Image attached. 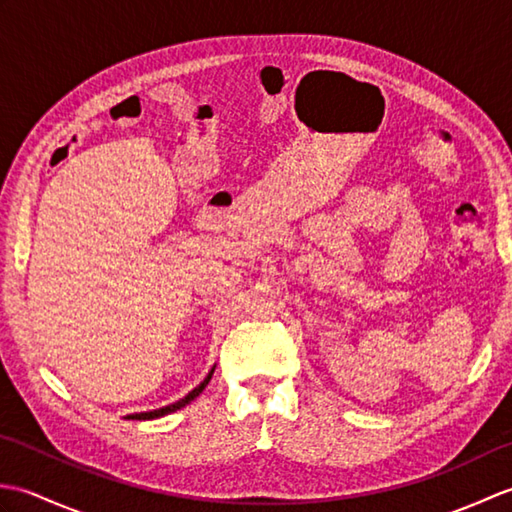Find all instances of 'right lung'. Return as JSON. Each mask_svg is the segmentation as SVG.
I'll use <instances>...</instances> for the list:
<instances>
[{"instance_id":"obj_1","label":"right lung","mask_w":512,"mask_h":512,"mask_svg":"<svg viewBox=\"0 0 512 512\" xmlns=\"http://www.w3.org/2000/svg\"><path fill=\"white\" fill-rule=\"evenodd\" d=\"M213 372H215V367L211 369L209 372V376H206L202 383L195 387L193 391H189L187 396H184L182 400H178V402H173V405H169V407H162V409H154V411H147V413H132V416H127L129 420H154V418H160V416H167V413H173V411H178V409H182L184 405H189V402L193 400V398H198L200 394H202V389L209 385V380H211V376H213Z\"/></svg>"}]
</instances>
